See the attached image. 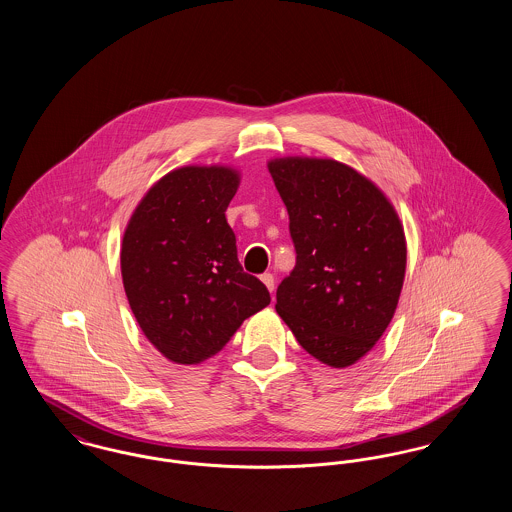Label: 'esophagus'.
Listing matches in <instances>:
<instances>
[{
    "mask_svg": "<svg viewBox=\"0 0 512 512\" xmlns=\"http://www.w3.org/2000/svg\"><path fill=\"white\" fill-rule=\"evenodd\" d=\"M261 280H263V284L267 286L268 292H274V276H272L270 272H265V274L261 276Z\"/></svg>",
    "mask_w": 512,
    "mask_h": 512,
    "instance_id": "1",
    "label": "esophagus"
}]
</instances>
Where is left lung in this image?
<instances>
[{
    "instance_id": "1",
    "label": "left lung",
    "mask_w": 512,
    "mask_h": 512,
    "mask_svg": "<svg viewBox=\"0 0 512 512\" xmlns=\"http://www.w3.org/2000/svg\"><path fill=\"white\" fill-rule=\"evenodd\" d=\"M268 172L290 215L295 267L276 313L324 365H355L382 338L407 267L403 224L366 176L334 159L282 157Z\"/></svg>"
}]
</instances>
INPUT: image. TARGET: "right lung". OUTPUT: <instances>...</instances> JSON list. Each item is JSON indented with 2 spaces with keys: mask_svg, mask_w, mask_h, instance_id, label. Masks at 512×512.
Instances as JSON below:
<instances>
[{
  "mask_svg": "<svg viewBox=\"0 0 512 512\" xmlns=\"http://www.w3.org/2000/svg\"><path fill=\"white\" fill-rule=\"evenodd\" d=\"M238 186L240 174L228 167L176 169L149 188L124 230L130 309L172 363L213 357L270 303L267 286L240 265L224 215Z\"/></svg>",
  "mask_w": 512,
  "mask_h": 512,
  "instance_id": "obj_1",
  "label": "right lung"
}]
</instances>
